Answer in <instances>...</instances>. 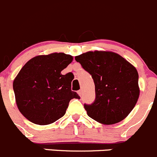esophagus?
Masks as SVG:
<instances>
[{
  "mask_svg": "<svg viewBox=\"0 0 157 157\" xmlns=\"http://www.w3.org/2000/svg\"><path fill=\"white\" fill-rule=\"evenodd\" d=\"M77 94H78L80 95V96H81V95H82V90H78V91H77Z\"/></svg>",
  "mask_w": 157,
  "mask_h": 157,
  "instance_id": "obj_1",
  "label": "esophagus"
}]
</instances>
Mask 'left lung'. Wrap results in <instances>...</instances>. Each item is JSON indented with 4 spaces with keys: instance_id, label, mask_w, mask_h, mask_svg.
<instances>
[{
    "instance_id": "left-lung-1",
    "label": "left lung",
    "mask_w": 157,
    "mask_h": 157,
    "mask_svg": "<svg viewBox=\"0 0 157 157\" xmlns=\"http://www.w3.org/2000/svg\"><path fill=\"white\" fill-rule=\"evenodd\" d=\"M75 59L94 82V102L84 105L87 115L103 125L125 119L140 96L136 67L119 54L109 51H89L77 56Z\"/></svg>"
}]
</instances>
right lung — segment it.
I'll list each match as a JSON object with an SVG mask.
<instances>
[{
	"label": "right lung",
	"mask_w": 157,
	"mask_h": 157,
	"mask_svg": "<svg viewBox=\"0 0 157 157\" xmlns=\"http://www.w3.org/2000/svg\"><path fill=\"white\" fill-rule=\"evenodd\" d=\"M72 61V56L53 52L33 57L21 69L13 89L17 108L28 120L49 125L65 115L71 99H80L71 90L72 76L61 74Z\"/></svg>",
	"instance_id": "obj_1"
}]
</instances>
